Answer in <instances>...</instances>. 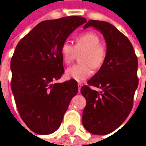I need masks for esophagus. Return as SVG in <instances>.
Instances as JSON below:
<instances>
[{"mask_svg":"<svg viewBox=\"0 0 146 146\" xmlns=\"http://www.w3.org/2000/svg\"><path fill=\"white\" fill-rule=\"evenodd\" d=\"M82 86H83V84H80V83H79V84H78V90H79V92L80 91V88H81V87H82Z\"/></svg>","mask_w":146,"mask_h":146,"instance_id":"obj_1","label":"esophagus"}]
</instances>
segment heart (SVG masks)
Masks as SVG:
<instances>
[{
	"label": "heart",
	"mask_w": 146,
	"mask_h": 146,
	"mask_svg": "<svg viewBox=\"0 0 146 146\" xmlns=\"http://www.w3.org/2000/svg\"><path fill=\"white\" fill-rule=\"evenodd\" d=\"M100 43V38L92 31L85 32L75 38L73 46L68 41L63 42L60 47L62 61L70 63L75 53L84 51L81 54V63L69 66L65 71L67 79L78 82L84 81L92 75V67L98 69L102 66L106 57V50Z\"/></svg>",
	"instance_id": "b5f03b06"
}]
</instances>
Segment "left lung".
Wrapping results in <instances>:
<instances>
[{
  "instance_id": "8db88e82",
  "label": "left lung",
  "mask_w": 146,
  "mask_h": 146,
  "mask_svg": "<svg viewBox=\"0 0 146 146\" xmlns=\"http://www.w3.org/2000/svg\"><path fill=\"white\" fill-rule=\"evenodd\" d=\"M92 26L103 34L106 42V57L98 72L88 81L96 92L83 86L81 93L87 101L82 121L89 133L105 135L125 121L133 108L138 86V61L128 38L114 25L103 21H88L84 29Z\"/></svg>"
}]
</instances>
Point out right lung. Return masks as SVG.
I'll list each match as a JSON object with an SVG mask.
<instances>
[{
    "mask_svg": "<svg viewBox=\"0 0 146 146\" xmlns=\"http://www.w3.org/2000/svg\"><path fill=\"white\" fill-rule=\"evenodd\" d=\"M84 17L43 21L21 38L12 57L11 88L21 119L31 131L50 134L59 128L71 99L75 80L54 83L64 73L60 47Z\"/></svg>",
    "mask_w": 146,
    "mask_h": 146,
    "instance_id": "right-lung-1",
    "label": "right lung"
}]
</instances>
